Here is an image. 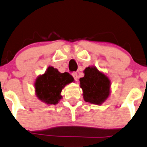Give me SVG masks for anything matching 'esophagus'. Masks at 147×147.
<instances>
[{"instance_id": "esophagus-1", "label": "esophagus", "mask_w": 147, "mask_h": 147, "mask_svg": "<svg viewBox=\"0 0 147 147\" xmlns=\"http://www.w3.org/2000/svg\"><path fill=\"white\" fill-rule=\"evenodd\" d=\"M72 77H73V78H74V79H75L76 81H78V78H79L78 73H77V72H72Z\"/></svg>"}]
</instances>
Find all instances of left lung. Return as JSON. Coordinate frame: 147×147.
Segmentation results:
<instances>
[{"label":"left lung","instance_id":"8db88e82","mask_svg":"<svg viewBox=\"0 0 147 147\" xmlns=\"http://www.w3.org/2000/svg\"><path fill=\"white\" fill-rule=\"evenodd\" d=\"M85 76L80 79L83 98L86 102L100 105L110 95L111 82L108 77L95 67H88L84 70Z\"/></svg>","mask_w":147,"mask_h":147}]
</instances>
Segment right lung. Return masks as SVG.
<instances>
[{"instance_id":"right-lung-1","label":"right lung","mask_w":147,"mask_h":147,"mask_svg":"<svg viewBox=\"0 0 147 147\" xmlns=\"http://www.w3.org/2000/svg\"><path fill=\"white\" fill-rule=\"evenodd\" d=\"M74 80L68 72L61 73L53 67H48L44 75L38 77L35 82L36 96L47 104L58 103L62 99L61 92L64 87Z\"/></svg>"}]
</instances>
